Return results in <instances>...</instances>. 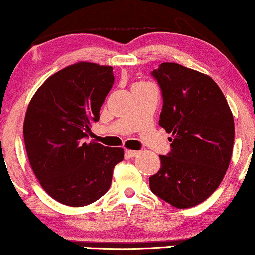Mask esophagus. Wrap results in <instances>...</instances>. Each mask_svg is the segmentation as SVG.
<instances>
[{
	"label": "esophagus",
	"mask_w": 255,
	"mask_h": 255,
	"mask_svg": "<svg viewBox=\"0 0 255 255\" xmlns=\"http://www.w3.org/2000/svg\"><path fill=\"white\" fill-rule=\"evenodd\" d=\"M139 154L138 151H133V149H125V155L128 156V158H134V156H137Z\"/></svg>",
	"instance_id": "1"
}]
</instances>
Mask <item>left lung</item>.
I'll return each mask as SVG.
<instances>
[{"label":"left lung","mask_w":255,"mask_h":255,"mask_svg":"<svg viewBox=\"0 0 255 255\" xmlns=\"http://www.w3.org/2000/svg\"><path fill=\"white\" fill-rule=\"evenodd\" d=\"M151 74L163 106L159 125L173 138L169 154L149 177L156 196L179 209L202 203L217 189L231 161L235 122L228 101L209 75L175 62H162Z\"/></svg>","instance_id":"8db88e82"}]
</instances>
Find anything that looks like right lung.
Returning a JSON list of instances; mask_svg holds the SVG:
<instances>
[{
  "label": "right lung",
  "mask_w": 255,
  "mask_h": 255,
  "mask_svg": "<svg viewBox=\"0 0 255 255\" xmlns=\"http://www.w3.org/2000/svg\"><path fill=\"white\" fill-rule=\"evenodd\" d=\"M111 66L81 61L51 75L31 99L23 125L31 168L59 203L85 207L109 190L124 149L83 142L114 85Z\"/></svg>",
  "instance_id": "add662e5"
}]
</instances>
